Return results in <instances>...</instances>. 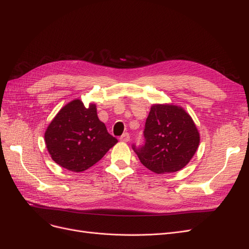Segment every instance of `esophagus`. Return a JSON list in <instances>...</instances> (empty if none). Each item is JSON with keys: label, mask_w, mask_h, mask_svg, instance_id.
<instances>
[{"label": "esophagus", "mask_w": 249, "mask_h": 249, "mask_svg": "<svg viewBox=\"0 0 249 249\" xmlns=\"http://www.w3.org/2000/svg\"><path fill=\"white\" fill-rule=\"evenodd\" d=\"M119 140H120V141H123V142H127V141L130 140V135L127 134V133H124V134H123V135H122V136H120Z\"/></svg>", "instance_id": "obj_1"}]
</instances>
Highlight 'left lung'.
Here are the masks:
<instances>
[{
    "label": "left lung",
    "mask_w": 249,
    "mask_h": 249,
    "mask_svg": "<svg viewBox=\"0 0 249 249\" xmlns=\"http://www.w3.org/2000/svg\"><path fill=\"white\" fill-rule=\"evenodd\" d=\"M145 144L133 145L140 162L156 173L184 168L199 145V132L186 110L172 104L150 107L144 129Z\"/></svg>",
    "instance_id": "1"
}]
</instances>
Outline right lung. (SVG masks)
I'll return each instance as SVG.
<instances>
[{"instance_id": "obj_1", "label": "right lung", "mask_w": 249, "mask_h": 249, "mask_svg": "<svg viewBox=\"0 0 249 249\" xmlns=\"http://www.w3.org/2000/svg\"><path fill=\"white\" fill-rule=\"evenodd\" d=\"M44 141L55 163L73 172L93 166L117 143L97 117L95 104L86 108L79 99L60 109L44 133Z\"/></svg>"}]
</instances>
